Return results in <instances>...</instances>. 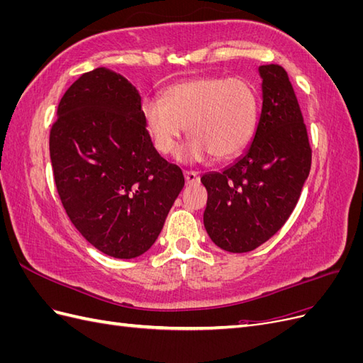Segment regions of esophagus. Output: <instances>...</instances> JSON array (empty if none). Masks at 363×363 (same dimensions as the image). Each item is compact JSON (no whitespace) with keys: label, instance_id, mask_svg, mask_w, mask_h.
Here are the masks:
<instances>
[{"label":"esophagus","instance_id":"obj_1","mask_svg":"<svg viewBox=\"0 0 363 363\" xmlns=\"http://www.w3.org/2000/svg\"><path fill=\"white\" fill-rule=\"evenodd\" d=\"M184 174V180H186V183L188 184H192V183H196L199 182V172H195V171H184L183 172Z\"/></svg>","mask_w":363,"mask_h":363}]
</instances>
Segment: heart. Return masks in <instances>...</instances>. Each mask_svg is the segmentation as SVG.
<instances>
[{"label": "heart", "mask_w": 363, "mask_h": 363, "mask_svg": "<svg viewBox=\"0 0 363 363\" xmlns=\"http://www.w3.org/2000/svg\"><path fill=\"white\" fill-rule=\"evenodd\" d=\"M257 94L247 80L201 77L169 86L157 98L140 103V118L156 150L171 155L184 127L191 142L180 150L186 162L232 159L255 135Z\"/></svg>", "instance_id": "obj_1"}]
</instances>
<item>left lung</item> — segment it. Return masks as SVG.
<instances>
[{"label": "left lung", "mask_w": 363, "mask_h": 363, "mask_svg": "<svg viewBox=\"0 0 363 363\" xmlns=\"http://www.w3.org/2000/svg\"><path fill=\"white\" fill-rule=\"evenodd\" d=\"M262 112L247 151L221 172H207V235L230 252H248L288 221L309 175L312 148L298 100L280 65H263Z\"/></svg>", "instance_id": "8db88e82"}]
</instances>
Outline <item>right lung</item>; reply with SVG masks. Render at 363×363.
<instances>
[{
  "label": "right lung",
  "mask_w": 363,
  "mask_h": 363,
  "mask_svg": "<svg viewBox=\"0 0 363 363\" xmlns=\"http://www.w3.org/2000/svg\"><path fill=\"white\" fill-rule=\"evenodd\" d=\"M50 157L71 223L115 259L150 250L184 186L152 145L136 87L106 68L82 74L62 96Z\"/></svg>",
  "instance_id": "1"
}]
</instances>
